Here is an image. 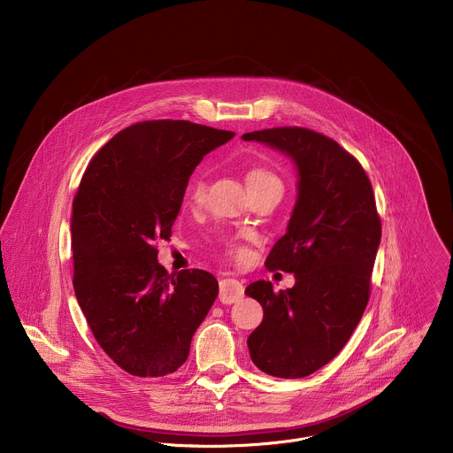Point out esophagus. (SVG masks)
<instances>
[{"instance_id":"1","label":"esophagus","mask_w":453,"mask_h":453,"mask_svg":"<svg viewBox=\"0 0 453 453\" xmlns=\"http://www.w3.org/2000/svg\"><path fill=\"white\" fill-rule=\"evenodd\" d=\"M244 296V286L237 279H223L219 282V302L235 303Z\"/></svg>"}]
</instances>
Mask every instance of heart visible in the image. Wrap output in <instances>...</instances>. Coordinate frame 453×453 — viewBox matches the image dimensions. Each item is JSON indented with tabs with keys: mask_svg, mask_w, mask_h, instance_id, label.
I'll return each instance as SVG.
<instances>
[{
	"mask_svg": "<svg viewBox=\"0 0 453 453\" xmlns=\"http://www.w3.org/2000/svg\"><path fill=\"white\" fill-rule=\"evenodd\" d=\"M246 183H248V188L250 192H258L263 188H282V183L279 180V176L266 169V167H261V165H253L248 169L246 173ZM187 200L192 207H198L202 205V202L205 200V181L202 178H194L188 185V190H187ZM226 255L232 257L235 261H244L248 258V251L239 246V244H234V242H228L226 244Z\"/></svg>",
	"mask_w": 453,
	"mask_h": 453,
	"instance_id": "heart-1",
	"label": "heart"
}]
</instances>
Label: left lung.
<instances>
[{
	"mask_svg": "<svg viewBox=\"0 0 453 453\" xmlns=\"http://www.w3.org/2000/svg\"><path fill=\"white\" fill-rule=\"evenodd\" d=\"M289 155L298 167V198L288 232L265 266L295 273L291 289L268 280L246 288L263 321L250 334L253 363L279 379H302L327 365L361 321L382 235L372 181L336 141L305 127L242 135Z\"/></svg>",
	"mask_w": 453,
	"mask_h": 453,
	"instance_id": "1",
	"label": "left lung"
}]
</instances>
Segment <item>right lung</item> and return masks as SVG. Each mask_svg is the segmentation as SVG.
Masks as SVG:
<instances>
[{"mask_svg": "<svg viewBox=\"0 0 453 453\" xmlns=\"http://www.w3.org/2000/svg\"><path fill=\"white\" fill-rule=\"evenodd\" d=\"M235 135L188 120L137 122L88 162L73 198V286L101 349L134 377L174 373L218 296L203 270L167 273L169 241L203 155Z\"/></svg>", "mask_w": 453, "mask_h": 453, "instance_id": "obj_1", "label": "right lung"}]
</instances>
